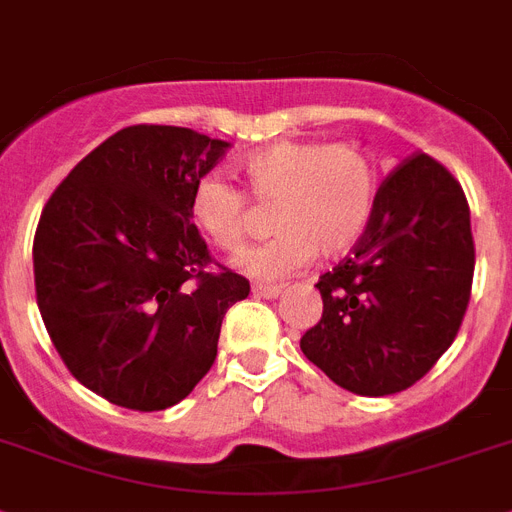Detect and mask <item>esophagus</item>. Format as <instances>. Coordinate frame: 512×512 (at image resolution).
<instances>
[{
	"label": "esophagus",
	"instance_id": "1",
	"mask_svg": "<svg viewBox=\"0 0 512 512\" xmlns=\"http://www.w3.org/2000/svg\"><path fill=\"white\" fill-rule=\"evenodd\" d=\"M283 291V286H263V283H257L252 286V294L260 296V299H278Z\"/></svg>",
	"mask_w": 512,
	"mask_h": 512
}]
</instances>
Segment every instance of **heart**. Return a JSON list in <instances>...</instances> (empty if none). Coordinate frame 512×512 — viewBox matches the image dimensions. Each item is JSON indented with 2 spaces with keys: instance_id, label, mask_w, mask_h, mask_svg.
I'll return each instance as SVG.
<instances>
[{
  "instance_id": "heart-1",
  "label": "heart",
  "mask_w": 512,
  "mask_h": 512,
  "mask_svg": "<svg viewBox=\"0 0 512 512\" xmlns=\"http://www.w3.org/2000/svg\"><path fill=\"white\" fill-rule=\"evenodd\" d=\"M249 190L276 203L270 242L244 249L234 268L244 276L283 278L315 257L349 252L367 231L377 205V171L354 143L283 140L242 158ZM192 221L221 249H239L247 236V197L221 174H203L192 187Z\"/></svg>"
}]
</instances>
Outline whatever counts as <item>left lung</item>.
<instances>
[{
  "label": "left lung",
  "instance_id": "obj_1",
  "mask_svg": "<svg viewBox=\"0 0 512 512\" xmlns=\"http://www.w3.org/2000/svg\"><path fill=\"white\" fill-rule=\"evenodd\" d=\"M471 281L466 195L442 163L419 153L382 182L354 255L320 276L322 317L299 346L351 393H401L450 349Z\"/></svg>",
  "mask_w": 512,
  "mask_h": 512
}]
</instances>
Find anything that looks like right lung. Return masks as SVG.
Instances as JSON below:
<instances>
[{"label": "right lung", "mask_w": 512, "mask_h": 512, "mask_svg": "<svg viewBox=\"0 0 512 512\" xmlns=\"http://www.w3.org/2000/svg\"><path fill=\"white\" fill-rule=\"evenodd\" d=\"M187 127H124L67 174L33 242L36 299L75 380L109 403L161 411L218 354L226 309L249 281L210 273L192 187L226 153Z\"/></svg>", "instance_id": "obj_1"}]
</instances>
